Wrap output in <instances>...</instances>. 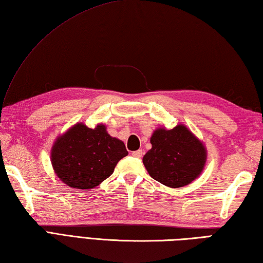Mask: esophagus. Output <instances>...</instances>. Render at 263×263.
Here are the masks:
<instances>
[{"label":"esophagus","instance_id":"esophagus-1","mask_svg":"<svg viewBox=\"0 0 263 263\" xmlns=\"http://www.w3.org/2000/svg\"><path fill=\"white\" fill-rule=\"evenodd\" d=\"M131 155L133 156V157H136V158H140V157H142L143 152H142L141 149H139V150H137V152H132Z\"/></svg>","mask_w":263,"mask_h":263}]
</instances>
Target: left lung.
Instances as JSON below:
<instances>
[{
	"instance_id": "1",
	"label": "left lung",
	"mask_w": 263,
	"mask_h": 263,
	"mask_svg": "<svg viewBox=\"0 0 263 263\" xmlns=\"http://www.w3.org/2000/svg\"><path fill=\"white\" fill-rule=\"evenodd\" d=\"M153 148L143 156V165L154 180L170 187H182L202 172L205 148L186 126L158 128L150 139Z\"/></svg>"
}]
</instances>
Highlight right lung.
<instances>
[{
    "mask_svg": "<svg viewBox=\"0 0 263 263\" xmlns=\"http://www.w3.org/2000/svg\"><path fill=\"white\" fill-rule=\"evenodd\" d=\"M126 155L125 144L110 137L105 125L89 128L78 123L55 141L52 165L65 184L87 191L113 174L116 164Z\"/></svg>",
    "mask_w": 263,
    "mask_h": 263,
    "instance_id": "right-lung-1",
    "label": "right lung"
}]
</instances>
